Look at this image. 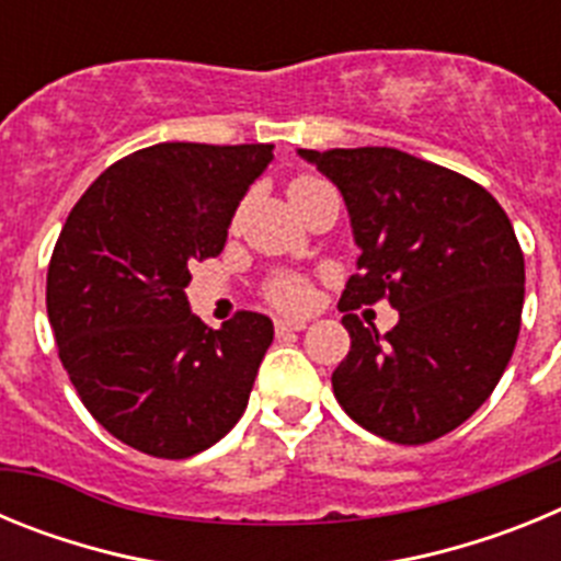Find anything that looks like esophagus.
I'll list each match as a JSON object with an SVG mask.
<instances>
[{
    "mask_svg": "<svg viewBox=\"0 0 561 561\" xmlns=\"http://www.w3.org/2000/svg\"><path fill=\"white\" fill-rule=\"evenodd\" d=\"M306 320H295V317H280L275 320V331L277 334H289V331H304L306 329Z\"/></svg>",
    "mask_w": 561,
    "mask_h": 561,
    "instance_id": "esophagus-1",
    "label": "esophagus"
}]
</instances>
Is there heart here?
<instances>
[{
  "label": "heart",
  "instance_id": "1",
  "mask_svg": "<svg viewBox=\"0 0 561 561\" xmlns=\"http://www.w3.org/2000/svg\"><path fill=\"white\" fill-rule=\"evenodd\" d=\"M320 185H325V182L317 180V176H295L289 185L291 199H297V196H304V193L314 191V187ZM266 295H270L272 304L280 306V309H304V306L311 300L309 286H306L300 277H291V275L275 277V280L270 284V289H266Z\"/></svg>",
  "mask_w": 561,
  "mask_h": 561
}]
</instances>
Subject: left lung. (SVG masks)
I'll return each instance as SVG.
<instances>
[{"instance_id": "8db88e82", "label": "left lung", "mask_w": 561, "mask_h": 561, "mask_svg": "<svg viewBox=\"0 0 561 561\" xmlns=\"http://www.w3.org/2000/svg\"><path fill=\"white\" fill-rule=\"evenodd\" d=\"M300 157L340 187L359 272L340 297L348 356L331 385L342 410L393 444H430L460 427L497 388L525 300V261L492 193L399 148H331ZM388 299V335L353 314Z\"/></svg>"}]
</instances>
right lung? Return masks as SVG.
I'll use <instances>...</instances> for the list:
<instances>
[{
	"instance_id": "add662e5",
	"label": "right lung",
	"mask_w": 561,
	"mask_h": 561,
	"mask_svg": "<svg viewBox=\"0 0 561 561\" xmlns=\"http://www.w3.org/2000/svg\"><path fill=\"white\" fill-rule=\"evenodd\" d=\"M266 142H160L98 176L56 241L47 317L83 408L153 458L213 447L244 415L272 320L238 311L219 331L191 314V266L272 162Z\"/></svg>"
}]
</instances>
